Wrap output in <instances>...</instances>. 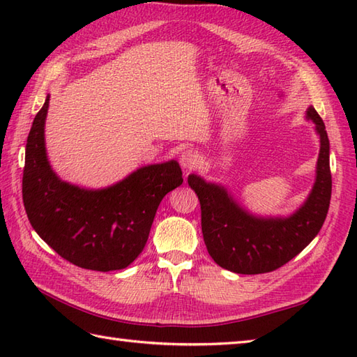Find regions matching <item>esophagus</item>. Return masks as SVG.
<instances>
[{"mask_svg": "<svg viewBox=\"0 0 357 357\" xmlns=\"http://www.w3.org/2000/svg\"><path fill=\"white\" fill-rule=\"evenodd\" d=\"M199 162H201V156L193 150H185L179 156V164L185 172L195 170L196 167L199 165Z\"/></svg>", "mask_w": 357, "mask_h": 357, "instance_id": "1", "label": "esophagus"}]
</instances>
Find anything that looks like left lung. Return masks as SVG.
<instances>
[{"label": "left lung", "mask_w": 357, "mask_h": 357, "mask_svg": "<svg viewBox=\"0 0 357 357\" xmlns=\"http://www.w3.org/2000/svg\"><path fill=\"white\" fill-rule=\"evenodd\" d=\"M305 119L319 136V156L312 190L290 215H256L225 185L188 174V185L201 204L204 242L219 267L239 275L273 271L299 255L322 229L331 198L330 141L313 105L307 109Z\"/></svg>", "instance_id": "left-lung-1"}]
</instances>
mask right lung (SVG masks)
<instances>
[{
    "instance_id": "right-lung-1",
    "label": "right lung",
    "mask_w": 357,
    "mask_h": 357,
    "mask_svg": "<svg viewBox=\"0 0 357 357\" xmlns=\"http://www.w3.org/2000/svg\"><path fill=\"white\" fill-rule=\"evenodd\" d=\"M50 95L36 113L26 144L22 201L33 230L55 252L81 268L123 270L147 244L164 196L183 184L178 161L149 164L102 188L63 181L45 150Z\"/></svg>"
}]
</instances>
